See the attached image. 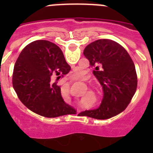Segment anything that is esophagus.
<instances>
[{
	"label": "esophagus",
	"mask_w": 153,
	"mask_h": 153,
	"mask_svg": "<svg viewBox=\"0 0 153 153\" xmlns=\"http://www.w3.org/2000/svg\"><path fill=\"white\" fill-rule=\"evenodd\" d=\"M70 82H72V80H71V81H70Z\"/></svg>",
	"instance_id": "34e87169"
}]
</instances>
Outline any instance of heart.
Segmentation results:
<instances>
[{
	"instance_id": "b5f03b06",
	"label": "heart",
	"mask_w": 153,
	"mask_h": 153,
	"mask_svg": "<svg viewBox=\"0 0 153 153\" xmlns=\"http://www.w3.org/2000/svg\"><path fill=\"white\" fill-rule=\"evenodd\" d=\"M73 78L76 79H82L84 78V73L83 71H79V70H76V72H74L72 75Z\"/></svg>"
}]
</instances>
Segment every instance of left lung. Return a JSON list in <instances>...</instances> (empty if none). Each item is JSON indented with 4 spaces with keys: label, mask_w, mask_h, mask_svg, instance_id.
Instances as JSON below:
<instances>
[{
    "label": "left lung",
    "mask_w": 153,
    "mask_h": 153,
    "mask_svg": "<svg viewBox=\"0 0 153 153\" xmlns=\"http://www.w3.org/2000/svg\"><path fill=\"white\" fill-rule=\"evenodd\" d=\"M83 54L95 69L93 73L102 85L104 96L98 109L81 115L106 120L122 113L137 87L136 67L128 52L117 42L100 39L86 46Z\"/></svg>",
    "instance_id": "left-lung-1"
}]
</instances>
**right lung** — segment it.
<instances>
[{
	"label": "right lung",
	"mask_w": 153,
	"mask_h": 153,
	"mask_svg": "<svg viewBox=\"0 0 153 153\" xmlns=\"http://www.w3.org/2000/svg\"><path fill=\"white\" fill-rule=\"evenodd\" d=\"M70 70L60 47L48 40H35L24 47L14 64L13 87L24 106L42 117L76 114L54 82Z\"/></svg>",
	"instance_id": "add662e5"
}]
</instances>
